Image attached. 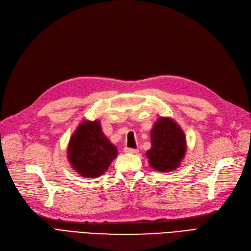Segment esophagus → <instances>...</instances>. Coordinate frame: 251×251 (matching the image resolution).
<instances>
[{
	"instance_id": "esophagus-1",
	"label": "esophagus",
	"mask_w": 251,
	"mask_h": 251,
	"mask_svg": "<svg viewBox=\"0 0 251 251\" xmlns=\"http://www.w3.org/2000/svg\"><path fill=\"white\" fill-rule=\"evenodd\" d=\"M124 151L126 153H137L138 152V150H136V149H129V148H125Z\"/></svg>"
}]
</instances>
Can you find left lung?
Segmentation results:
<instances>
[{
	"instance_id": "1",
	"label": "left lung",
	"mask_w": 251,
	"mask_h": 251,
	"mask_svg": "<svg viewBox=\"0 0 251 251\" xmlns=\"http://www.w3.org/2000/svg\"><path fill=\"white\" fill-rule=\"evenodd\" d=\"M151 148L146 151L150 165L158 171H171L178 167L186 153V136L169 117H160L151 131Z\"/></svg>"
}]
</instances>
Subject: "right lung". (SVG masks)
Wrapping results in <instances>:
<instances>
[{
    "mask_svg": "<svg viewBox=\"0 0 251 251\" xmlns=\"http://www.w3.org/2000/svg\"><path fill=\"white\" fill-rule=\"evenodd\" d=\"M118 151L101 131L99 120H85L76 127L67 148L72 167L84 177H98L105 172Z\"/></svg>",
    "mask_w": 251,
    "mask_h": 251,
    "instance_id": "1",
    "label": "right lung"
}]
</instances>
